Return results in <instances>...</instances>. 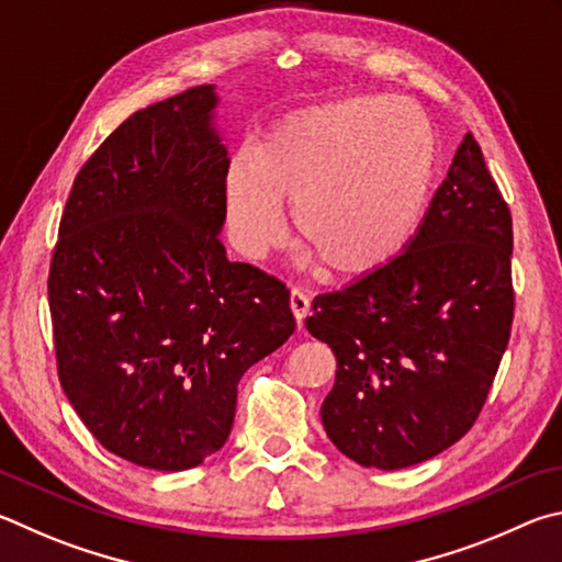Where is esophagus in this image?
Here are the masks:
<instances>
[{
  "label": "esophagus",
  "mask_w": 562,
  "mask_h": 562,
  "mask_svg": "<svg viewBox=\"0 0 562 562\" xmlns=\"http://www.w3.org/2000/svg\"><path fill=\"white\" fill-rule=\"evenodd\" d=\"M291 311H293V316H296L299 326H301L303 318H306V316H308V311H311V299H308V293L303 291V289H299V286H293V289H291Z\"/></svg>",
  "instance_id": "obj_1"
}]
</instances>
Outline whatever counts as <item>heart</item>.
Masks as SVG:
<instances>
[{
  "label": "heart",
  "mask_w": 562,
  "mask_h": 562,
  "mask_svg": "<svg viewBox=\"0 0 562 562\" xmlns=\"http://www.w3.org/2000/svg\"><path fill=\"white\" fill-rule=\"evenodd\" d=\"M437 135L419 108L348 98L273 125L254 155L224 172L226 222L246 256L286 234L283 202L303 241L330 271H378L417 232L435 184Z\"/></svg>",
  "instance_id": "obj_1"
}]
</instances>
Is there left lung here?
<instances>
[{"mask_svg":"<svg viewBox=\"0 0 562 562\" xmlns=\"http://www.w3.org/2000/svg\"><path fill=\"white\" fill-rule=\"evenodd\" d=\"M514 222L467 133L407 251L313 299L306 328L338 360L321 407L360 467L405 469L474 427L514 323Z\"/></svg>","mask_w":562,"mask_h":562,"instance_id":"8db88e82","label":"left lung"}]
</instances>
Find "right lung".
I'll use <instances>...</instances> for the list:
<instances>
[{
	"instance_id": "add662e5",
	"label": "right lung",
	"mask_w": 562,
	"mask_h": 562,
	"mask_svg": "<svg viewBox=\"0 0 562 562\" xmlns=\"http://www.w3.org/2000/svg\"><path fill=\"white\" fill-rule=\"evenodd\" d=\"M212 86L133 113L78 170L48 266L58 382L88 431L137 467L224 447L236 385L291 338V291L229 261Z\"/></svg>"
}]
</instances>
